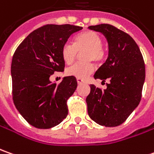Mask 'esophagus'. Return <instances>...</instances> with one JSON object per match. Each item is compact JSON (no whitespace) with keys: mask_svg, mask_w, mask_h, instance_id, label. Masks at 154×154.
Masks as SVG:
<instances>
[{"mask_svg":"<svg viewBox=\"0 0 154 154\" xmlns=\"http://www.w3.org/2000/svg\"><path fill=\"white\" fill-rule=\"evenodd\" d=\"M77 83H78V84H82V83H83V82H84V81H83L82 79H80V78H77Z\"/></svg>","mask_w":154,"mask_h":154,"instance_id":"34e87169","label":"esophagus"}]
</instances>
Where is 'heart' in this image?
Instances as JSON below:
<instances>
[{"label":"heart","mask_w":154,"mask_h":154,"mask_svg":"<svg viewBox=\"0 0 154 154\" xmlns=\"http://www.w3.org/2000/svg\"><path fill=\"white\" fill-rule=\"evenodd\" d=\"M103 41L101 36L92 30H86L75 36L73 45L66 43L62 47V59L67 65L72 64L77 56V52L85 51L83 54L84 61H94L95 63L102 62L106 53L102 47ZM94 71V66L91 62L76 64L68 68L66 73L69 76L80 79H85Z\"/></svg>","instance_id":"heart-1"}]
</instances>
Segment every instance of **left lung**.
I'll return each mask as SVG.
<instances>
[{"mask_svg":"<svg viewBox=\"0 0 154 154\" xmlns=\"http://www.w3.org/2000/svg\"><path fill=\"white\" fill-rule=\"evenodd\" d=\"M108 42V57L94 77L105 82L106 88L90 85L86 98L88 113L98 125H122L139 105L145 81V64L138 45L130 35L108 24L92 25Z\"/></svg>","mask_w":154,"mask_h":154,"instance_id":"left-lung-1","label":"left lung"}]
</instances>
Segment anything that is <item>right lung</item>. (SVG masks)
I'll list each match as a JSON object with an SVG mask.
<instances>
[{
  "instance_id": "obj_1",
  "label": "right lung",
  "mask_w": 154,
  "mask_h": 154,
  "mask_svg": "<svg viewBox=\"0 0 154 154\" xmlns=\"http://www.w3.org/2000/svg\"><path fill=\"white\" fill-rule=\"evenodd\" d=\"M82 29L72 24H46L32 31L14 52L11 66L14 103L24 119L37 129H50L66 118L67 100L77 88V79L65 77L56 84L49 77L64 71L62 47Z\"/></svg>"
}]
</instances>
